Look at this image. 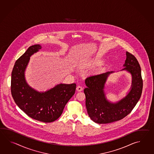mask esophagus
Listing matches in <instances>:
<instances>
[{
    "mask_svg": "<svg viewBox=\"0 0 154 154\" xmlns=\"http://www.w3.org/2000/svg\"><path fill=\"white\" fill-rule=\"evenodd\" d=\"M76 90L79 92L82 91V86H78L77 88H76Z\"/></svg>",
    "mask_w": 154,
    "mask_h": 154,
    "instance_id": "34e87169",
    "label": "esophagus"
}]
</instances>
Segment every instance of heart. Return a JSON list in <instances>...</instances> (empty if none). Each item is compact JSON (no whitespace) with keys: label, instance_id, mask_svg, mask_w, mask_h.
<instances>
[{"label":"heart","instance_id":"heart-1","mask_svg":"<svg viewBox=\"0 0 154 154\" xmlns=\"http://www.w3.org/2000/svg\"><path fill=\"white\" fill-rule=\"evenodd\" d=\"M101 63L100 62H98V61H97V60H95V61H93L92 62V64H95V65H98V64H100Z\"/></svg>","mask_w":154,"mask_h":154}]
</instances>
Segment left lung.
Returning <instances> with one entry per match:
<instances>
[{
	"label": "left lung",
	"mask_w": 154,
	"mask_h": 154,
	"mask_svg": "<svg viewBox=\"0 0 154 154\" xmlns=\"http://www.w3.org/2000/svg\"><path fill=\"white\" fill-rule=\"evenodd\" d=\"M123 67L121 71L125 70L131 75V85L127 95L116 102L107 100L104 90L108 76L114 72L90 76L85 79L86 107L88 116L96 123L107 124L125 118L140 98L143 85L140 66L136 58L128 52Z\"/></svg>",
	"instance_id": "left-lung-1"
}]
</instances>
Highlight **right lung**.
<instances>
[{
  "label": "right lung",
  "mask_w": 154,
  "mask_h": 154,
  "mask_svg": "<svg viewBox=\"0 0 154 154\" xmlns=\"http://www.w3.org/2000/svg\"><path fill=\"white\" fill-rule=\"evenodd\" d=\"M41 48L39 45L30 46L16 61L11 72V92L16 104L29 117L50 123L62 114L66 104L75 94L76 85L61 83L45 92L29 86L25 72L30 57Z\"/></svg>",
  "instance_id": "right-lung-1"
}]
</instances>
